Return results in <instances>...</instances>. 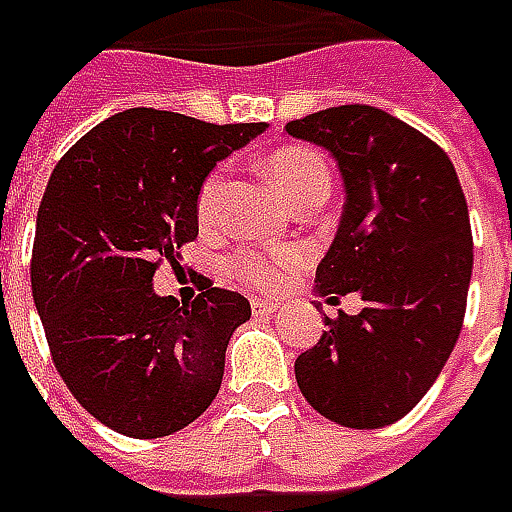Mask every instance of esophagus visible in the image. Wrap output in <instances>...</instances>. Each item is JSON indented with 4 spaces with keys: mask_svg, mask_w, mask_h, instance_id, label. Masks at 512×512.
I'll list each match as a JSON object with an SVG mask.
<instances>
[{
    "mask_svg": "<svg viewBox=\"0 0 512 512\" xmlns=\"http://www.w3.org/2000/svg\"><path fill=\"white\" fill-rule=\"evenodd\" d=\"M250 310H253L256 319H270V316L279 310V305H273V302H267V299H253V302H250Z\"/></svg>",
    "mask_w": 512,
    "mask_h": 512,
    "instance_id": "obj_1",
    "label": "esophagus"
}]
</instances>
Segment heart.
Masks as SVG:
<instances>
[{"label":"heart","instance_id":"heart-1","mask_svg":"<svg viewBox=\"0 0 512 512\" xmlns=\"http://www.w3.org/2000/svg\"><path fill=\"white\" fill-rule=\"evenodd\" d=\"M262 173L267 176L270 187L276 190V196H282L287 205H293L296 199H302L307 190L327 185V168L322 156L310 148H282L270 153L262 165ZM219 187H222V173L207 176L199 193V216L207 222L213 216V207L219 199ZM305 262V253L296 247H285L276 253H245L233 262V273L245 282L256 287H276L285 282L287 276L296 267Z\"/></svg>","mask_w":512,"mask_h":512}]
</instances>
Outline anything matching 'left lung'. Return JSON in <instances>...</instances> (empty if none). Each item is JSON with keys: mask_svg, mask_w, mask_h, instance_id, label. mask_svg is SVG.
<instances>
[{"mask_svg": "<svg viewBox=\"0 0 512 512\" xmlns=\"http://www.w3.org/2000/svg\"><path fill=\"white\" fill-rule=\"evenodd\" d=\"M285 130L325 148L342 173L344 210L316 293L364 302L356 316L325 313L296 382L325 419L376 430L422 402L462 333L473 273L462 185L436 142L370 105L319 110Z\"/></svg>", "mask_w": 512, "mask_h": 512, "instance_id": "1", "label": "left lung"}]
</instances>
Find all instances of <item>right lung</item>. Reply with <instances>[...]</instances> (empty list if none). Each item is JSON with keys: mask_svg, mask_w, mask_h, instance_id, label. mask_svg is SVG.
<instances>
[{"mask_svg": "<svg viewBox=\"0 0 512 512\" xmlns=\"http://www.w3.org/2000/svg\"><path fill=\"white\" fill-rule=\"evenodd\" d=\"M265 128L130 108L85 133L50 173L33 302L62 382L122 436H170L222 387L227 342L250 319V302L207 282L179 305L153 290V273L199 236L207 173Z\"/></svg>", "mask_w": 512, "mask_h": 512, "instance_id": "obj_1", "label": "right lung"}]
</instances>
